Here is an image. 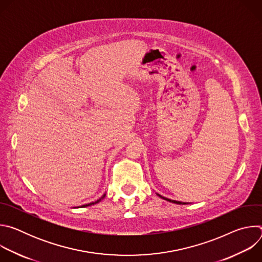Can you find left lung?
Listing matches in <instances>:
<instances>
[{
	"label": "left lung",
	"mask_w": 262,
	"mask_h": 262,
	"mask_svg": "<svg viewBox=\"0 0 262 262\" xmlns=\"http://www.w3.org/2000/svg\"><path fill=\"white\" fill-rule=\"evenodd\" d=\"M157 195L160 197V198H162V199H164V200H166V201H169V202H172V203H175V204H190V203H188V202H181V201H176V200H171V199H169V198H166V197H163L162 195H160V194H158L157 193Z\"/></svg>",
	"instance_id": "left-lung-1"
}]
</instances>
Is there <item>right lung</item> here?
<instances>
[{
  "instance_id": "add662e5",
  "label": "right lung",
  "mask_w": 262,
  "mask_h": 262,
  "mask_svg": "<svg viewBox=\"0 0 262 262\" xmlns=\"http://www.w3.org/2000/svg\"><path fill=\"white\" fill-rule=\"evenodd\" d=\"M105 197V193L98 199V200H96V201H94V202H91V203H88V204H84V205H82V206H78V207H87V206H90V205H93V204H96V203H98L99 201H101L103 198ZM78 207H73V208H78Z\"/></svg>"
}]
</instances>
